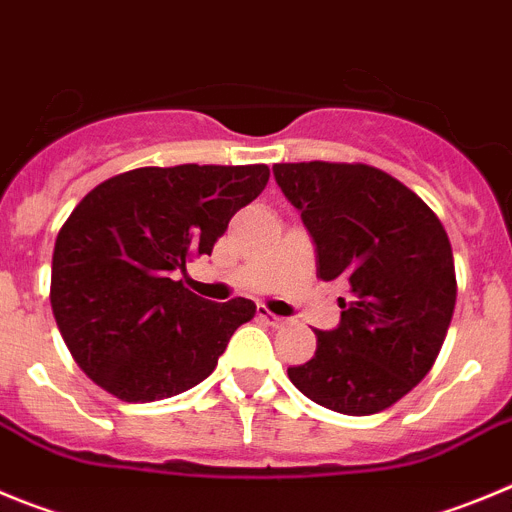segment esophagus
Masks as SVG:
<instances>
[{"label":"esophagus","mask_w":512,"mask_h":512,"mask_svg":"<svg viewBox=\"0 0 512 512\" xmlns=\"http://www.w3.org/2000/svg\"><path fill=\"white\" fill-rule=\"evenodd\" d=\"M257 316H260V319H265L267 324H273V326H283L285 324L283 316H275V313L267 311L265 306H257Z\"/></svg>","instance_id":"esophagus-1"}]
</instances>
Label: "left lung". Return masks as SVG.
<instances>
[{
  "mask_svg": "<svg viewBox=\"0 0 512 512\" xmlns=\"http://www.w3.org/2000/svg\"><path fill=\"white\" fill-rule=\"evenodd\" d=\"M273 176L316 245L319 278H344L352 293L290 382L344 416L385 411L444 344L457 303L449 237L411 188L370 165L278 163Z\"/></svg>",
  "mask_w": 512,
  "mask_h": 512,
  "instance_id": "1",
  "label": "left lung"
}]
</instances>
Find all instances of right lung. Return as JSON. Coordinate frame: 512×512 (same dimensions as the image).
I'll list each match as a JSON object with an SVG mask.
<instances>
[{"label": "right lung", "instance_id": "right-lung-1", "mask_svg": "<svg viewBox=\"0 0 512 512\" xmlns=\"http://www.w3.org/2000/svg\"><path fill=\"white\" fill-rule=\"evenodd\" d=\"M267 165L137 168L99 183L53 250L50 306L76 365L127 403H150L214 372L255 303H214L176 280L211 255L229 219L265 188Z\"/></svg>", "mask_w": 512, "mask_h": 512}]
</instances>
